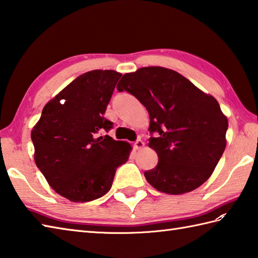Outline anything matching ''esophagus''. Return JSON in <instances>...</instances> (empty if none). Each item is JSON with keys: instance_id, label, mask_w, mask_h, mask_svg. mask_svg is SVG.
I'll list each match as a JSON object with an SVG mask.
<instances>
[{"instance_id": "1", "label": "esophagus", "mask_w": 258, "mask_h": 258, "mask_svg": "<svg viewBox=\"0 0 258 258\" xmlns=\"http://www.w3.org/2000/svg\"><path fill=\"white\" fill-rule=\"evenodd\" d=\"M145 144H144V142L142 141L141 139H139V140H136V142L134 143V146H135V149H142V147H143Z\"/></svg>"}]
</instances>
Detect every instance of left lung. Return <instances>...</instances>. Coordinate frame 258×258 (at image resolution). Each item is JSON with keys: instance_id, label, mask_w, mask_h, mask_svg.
<instances>
[{"instance_id": "obj_1", "label": "left lung", "mask_w": 258, "mask_h": 258, "mask_svg": "<svg viewBox=\"0 0 258 258\" xmlns=\"http://www.w3.org/2000/svg\"><path fill=\"white\" fill-rule=\"evenodd\" d=\"M117 91L131 93L150 114L149 146L157 153L158 163L144 173L147 182L172 195L205 183L226 146L228 122L215 98L160 67L124 74Z\"/></svg>"}]
</instances>
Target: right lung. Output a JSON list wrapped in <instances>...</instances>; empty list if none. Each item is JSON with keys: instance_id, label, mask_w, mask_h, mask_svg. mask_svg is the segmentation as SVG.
Returning <instances> with one entry per match:
<instances>
[{"instance_id": "add662e5", "label": "right lung", "mask_w": 258, "mask_h": 258, "mask_svg": "<svg viewBox=\"0 0 258 258\" xmlns=\"http://www.w3.org/2000/svg\"><path fill=\"white\" fill-rule=\"evenodd\" d=\"M122 74L94 70L78 76L48 102L31 139L34 160L47 183L72 202H90L109 190L132 147L101 131L113 127L104 113Z\"/></svg>"}]
</instances>
